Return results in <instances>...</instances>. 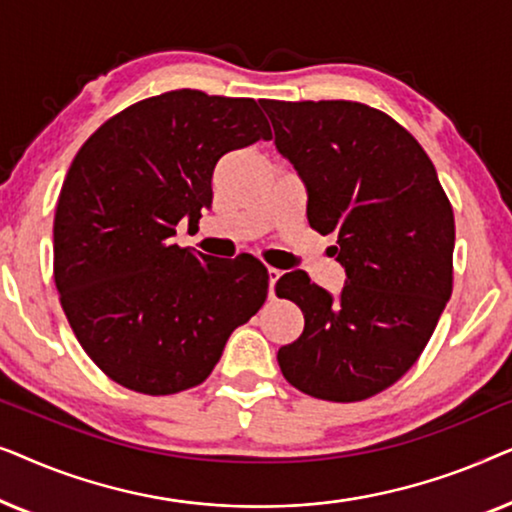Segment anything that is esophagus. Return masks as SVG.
<instances>
[{
    "label": "esophagus",
    "mask_w": 512,
    "mask_h": 512,
    "mask_svg": "<svg viewBox=\"0 0 512 512\" xmlns=\"http://www.w3.org/2000/svg\"><path fill=\"white\" fill-rule=\"evenodd\" d=\"M279 275H282V272H279L277 268H268V293H270V298L275 296V282L279 279Z\"/></svg>",
    "instance_id": "obj_1"
}]
</instances>
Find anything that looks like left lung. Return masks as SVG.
Instances as JSON below:
<instances>
[{"mask_svg":"<svg viewBox=\"0 0 512 512\" xmlns=\"http://www.w3.org/2000/svg\"><path fill=\"white\" fill-rule=\"evenodd\" d=\"M275 146L307 193V221L333 235L338 296L303 270L275 286L303 310L277 352L289 384L335 403L363 401L408 373L452 296L454 214L436 167L394 118L347 100H263Z\"/></svg>","mask_w":512,"mask_h":512,"instance_id":"1","label":"left lung"}]
</instances>
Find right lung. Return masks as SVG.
Returning <instances> with one entry per match:
<instances>
[{
	"label": "right lung",
	"mask_w": 512,
	"mask_h": 512,
	"mask_svg": "<svg viewBox=\"0 0 512 512\" xmlns=\"http://www.w3.org/2000/svg\"><path fill=\"white\" fill-rule=\"evenodd\" d=\"M251 97L170 90L109 118L76 153L53 221V277L69 326L125 389L167 396L205 382L268 296L258 258L172 244L212 205L228 151L270 139Z\"/></svg>",
	"instance_id": "obj_1"
}]
</instances>
